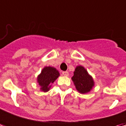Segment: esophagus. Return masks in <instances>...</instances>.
I'll return each instance as SVG.
<instances>
[{"mask_svg": "<svg viewBox=\"0 0 126 126\" xmlns=\"http://www.w3.org/2000/svg\"><path fill=\"white\" fill-rule=\"evenodd\" d=\"M62 74H63V75L67 77V76L69 75V72H68V71H63V73H62Z\"/></svg>", "mask_w": 126, "mask_h": 126, "instance_id": "34e87169", "label": "esophagus"}]
</instances>
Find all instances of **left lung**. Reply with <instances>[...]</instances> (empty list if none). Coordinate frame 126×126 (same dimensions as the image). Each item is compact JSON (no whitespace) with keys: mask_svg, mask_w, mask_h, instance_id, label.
<instances>
[{"mask_svg":"<svg viewBox=\"0 0 126 126\" xmlns=\"http://www.w3.org/2000/svg\"><path fill=\"white\" fill-rule=\"evenodd\" d=\"M76 89L81 94L89 93L94 85L93 77L82 66H77L72 77Z\"/></svg>","mask_w":126,"mask_h":126,"instance_id":"8db88e82","label":"left lung"}]
</instances>
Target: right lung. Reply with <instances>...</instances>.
<instances>
[{
	"mask_svg": "<svg viewBox=\"0 0 126 126\" xmlns=\"http://www.w3.org/2000/svg\"><path fill=\"white\" fill-rule=\"evenodd\" d=\"M59 73L53 67H45L41 73L37 77V82L41 86L40 90L44 92H47L51 88V84L59 77Z\"/></svg>",
	"mask_w": 126,
	"mask_h": 126,
	"instance_id": "right-lung-1",
	"label": "right lung"
}]
</instances>
